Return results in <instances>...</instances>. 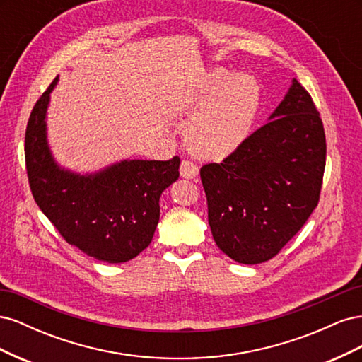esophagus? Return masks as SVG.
<instances>
[{
  "mask_svg": "<svg viewBox=\"0 0 362 362\" xmlns=\"http://www.w3.org/2000/svg\"><path fill=\"white\" fill-rule=\"evenodd\" d=\"M180 173L182 178H187V180H194L196 177H198L199 173V169L196 164L190 160H182L181 166H180Z\"/></svg>",
  "mask_w": 362,
  "mask_h": 362,
  "instance_id": "obj_1",
  "label": "esophagus"
}]
</instances>
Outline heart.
I'll use <instances>...</instances> for the list:
<instances>
[{
    "mask_svg": "<svg viewBox=\"0 0 362 362\" xmlns=\"http://www.w3.org/2000/svg\"><path fill=\"white\" fill-rule=\"evenodd\" d=\"M259 107V89L249 75L238 74L229 78L223 69L205 76L199 93L190 107L198 110L185 131V140L196 156L225 158L249 136Z\"/></svg>",
    "mask_w": 362,
    "mask_h": 362,
    "instance_id": "heart-1",
    "label": "heart"
}]
</instances>
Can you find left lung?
I'll return each mask as SVG.
<instances>
[{
    "label": "left lung",
    "mask_w": 362,
    "mask_h": 362,
    "mask_svg": "<svg viewBox=\"0 0 362 362\" xmlns=\"http://www.w3.org/2000/svg\"><path fill=\"white\" fill-rule=\"evenodd\" d=\"M325 164L320 113L293 80L266 125L222 163L201 168L217 247L242 264L275 257L319 204Z\"/></svg>",
    "instance_id": "8db88e82"
}]
</instances>
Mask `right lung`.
Listing matches in <instances>:
<instances>
[{
    "label": "right lung",
    "instance_id": "obj_1",
    "mask_svg": "<svg viewBox=\"0 0 362 362\" xmlns=\"http://www.w3.org/2000/svg\"><path fill=\"white\" fill-rule=\"evenodd\" d=\"M33 107L25 131V166L36 204L60 235L95 259L125 262L146 249L160 221V196L180 177V158L122 160L80 175L60 168L47 140L49 95Z\"/></svg>",
    "mask_w": 362,
    "mask_h": 362
}]
</instances>
